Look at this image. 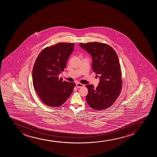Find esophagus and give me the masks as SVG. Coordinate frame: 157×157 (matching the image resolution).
Listing matches in <instances>:
<instances>
[{"label":"esophagus","instance_id":"34e87169","mask_svg":"<svg viewBox=\"0 0 157 157\" xmlns=\"http://www.w3.org/2000/svg\"><path fill=\"white\" fill-rule=\"evenodd\" d=\"M76 86L78 88H81V87L84 86V85L83 84H81V83H77L76 84Z\"/></svg>","mask_w":157,"mask_h":157}]
</instances>
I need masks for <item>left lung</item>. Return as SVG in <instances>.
Segmentation results:
<instances>
[{
  "label": "left lung",
  "instance_id": "1",
  "mask_svg": "<svg viewBox=\"0 0 157 157\" xmlns=\"http://www.w3.org/2000/svg\"><path fill=\"white\" fill-rule=\"evenodd\" d=\"M79 45L92 56V69L100 78L96 88L92 84L86 85L87 103L93 109L104 110L110 107L121 94L123 82L119 59L114 49L106 43L94 42Z\"/></svg>",
  "mask_w": 157,
  "mask_h": 157
}]
</instances>
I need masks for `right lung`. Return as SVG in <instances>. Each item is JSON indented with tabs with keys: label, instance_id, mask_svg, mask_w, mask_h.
I'll return each instance as SVG.
<instances>
[{
	"label": "right lung",
	"instance_id": "obj_1",
	"mask_svg": "<svg viewBox=\"0 0 157 157\" xmlns=\"http://www.w3.org/2000/svg\"><path fill=\"white\" fill-rule=\"evenodd\" d=\"M73 43H58L43 49L33 70V84L40 99L50 107L61 106L73 91L74 82L63 81L59 75L66 67L74 50Z\"/></svg>",
	"mask_w": 157,
	"mask_h": 157
}]
</instances>
